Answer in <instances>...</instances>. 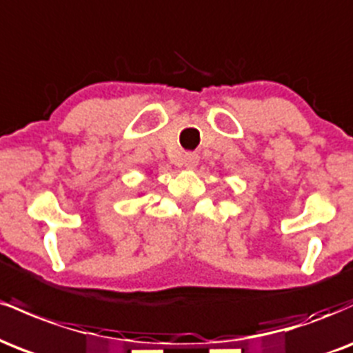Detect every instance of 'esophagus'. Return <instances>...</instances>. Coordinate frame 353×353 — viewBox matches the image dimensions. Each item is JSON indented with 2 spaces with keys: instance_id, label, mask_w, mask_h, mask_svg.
<instances>
[{
  "instance_id": "1",
  "label": "esophagus",
  "mask_w": 353,
  "mask_h": 353,
  "mask_svg": "<svg viewBox=\"0 0 353 353\" xmlns=\"http://www.w3.org/2000/svg\"><path fill=\"white\" fill-rule=\"evenodd\" d=\"M182 164H184L185 169H196L197 164H199V156L194 152H188L182 159Z\"/></svg>"
}]
</instances>
